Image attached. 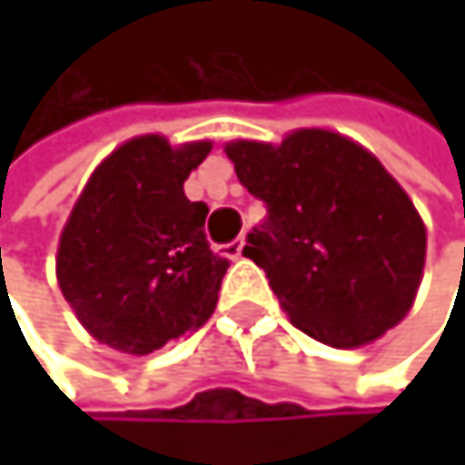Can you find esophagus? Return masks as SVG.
I'll list each match as a JSON object with an SVG mask.
<instances>
[{
	"label": "esophagus",
	"mask_w": 465,
	"mask_h": 465,
	"mask_svg": "<svg viewBox=\"0 0 465 465\" xmlns=\"http://www.w3.org/2000/svg\"><path fill=\"white\" fill-rule=\"evenodd\" d=\"M242 251H245V237H237V240L225 242V253H228L231 259H240V256H242Z\"/></svg>",
	"instance_id": "esophagus-1"
}]
</instances>
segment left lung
Segmentation results:
<instances>
[{
	"label": "left lung",
	"instance_id": "8db88e82",
	"mask_svg": "<svg viewBox=\"0 0 465 465\" xmlns=\"http://www.w3.org/2000/svg\"><path fill=\"white\" fill-rule=\"evenodd\" d=\"M225 153L240 183L267 206L242 253L267 273L301 331L354 349L407 315L424 271L427 231L368 150L312 128L279 147L231 142Z\"/></svg>",
	"mask_w": 465,
	"mask_h": 465
}]
</instances>
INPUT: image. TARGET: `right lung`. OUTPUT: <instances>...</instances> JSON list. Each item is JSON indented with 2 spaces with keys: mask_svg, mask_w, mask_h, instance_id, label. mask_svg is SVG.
Returning a JSON list of instances; mask_svg holds the SVG:
<instances>
[{
  "mask_svg": "<svg viewBox=\"0 0 465 465\" xmlns=\"http://www.w3.org/2000/svg\"><path fill=\"white\" fill-rule=\"evenodd\" d=\"M209 142L139 136L88 178L58 248V284L80 323L124 354H150L217 307L228 259L206 240V203L183 181Z\"/></svg>",
  "mask_w": 465,
  "mask_h": 465,
  "instance_id": "add662e5",
  "label": "right lung"
}]
</instances>
